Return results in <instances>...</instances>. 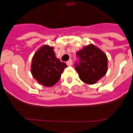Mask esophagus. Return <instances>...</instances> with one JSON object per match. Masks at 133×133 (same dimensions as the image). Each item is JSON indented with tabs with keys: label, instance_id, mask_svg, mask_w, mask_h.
<instances>
[{
	"label": "esophagus",
	"instance_id": "esophagus-1",
	"mask_svg": "<svg viewBox=\"0 0 133 133\" xmlns=\"http://www.w3.org/2000/svg\"><path fill=\"white\" fill-rule=\"evenodd\" d=\"M66 64H67V66H71V64H72V60L70 59V60H69L68 62H66Z\"/></svg>",
	"mask_w": 133,
	"mask_h": 133
}]
</instances>
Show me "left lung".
<instances>
[{
    "label": "left lung",
    "instance_id": "8db88e82",
    "mask_svg": "<svg viewBox=\"0 0 133 133\" xmlns=\"http://www.w3.org/2000/svg\"><path fill=\"white\" fill-rule=\"evenodd\" d=\"M77 56L79 61L74 64L75 69L84 83L93 84L107 73V56L94 45L84 46L77 51Z\"/></svg>",
    "mask_w": 133,
    "mask_h": 133
}]
</instances>
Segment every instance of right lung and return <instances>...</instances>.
<instances>
[{"instance_id": "obj_1", "label": "right lung", "mask_w": 133, "mask_h": 133, "mask_svg": "<svg viewBox=\"0 0 133 133\" xmlns=\"http://www.w3.org/2000/svg\"><path fill=\"white\" fill-rule=\"evenodd\" d=\"M67 66L55 56L54 48L45 45L36 52L31 63V74L38 83L51 87L58 82Z\"/></svg>"}]
</instances>
